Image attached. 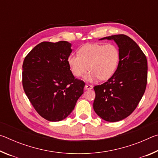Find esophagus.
Here are the masks:
<instances>
[{
    "instance_id": "34e87169",
    "label": "esophagus",
    "mask_w": 158,
    "mask_h": 158,
    "mask_svg": "<svg viewBox=\"0 0 158 158\" xmlns=\"http://www.w3.org/2000/svg\"><path fill=\"white\" fill-rule=\"evenodd\" d=\"M85 89H86V90L93 89V85H90V84H85Z\"/></svg>"
}]
</instances>
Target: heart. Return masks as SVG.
I'll list each match as a JSON object with an SVG mask.
<instances>
[{"mask_svg": "<svg viewBox=\"0 0 158 158\" xmlns=\"http://www.w3.org/2000/svg\"><path fill=\"white\" fill-rule=\"evenodd\" d=\"M120 60L118 48L113 44H87L81 47L78 55H70L68 64L72 73L76 77L84 75L88 81L97 79L105 81L114 75Z\"/></svg>", "mask_w": 158, "mask_h": 158, "instance_id": "b5f03b06", "label": "heart"}]
</instances>
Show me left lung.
<instances>
[{"label": "left lung", "instance_id": "1", "mask_svg": "<svg viewBox=\"0 0 158 158\" xmlns=\"http://www.w3.org/2000/svg\"><path fill=\"white\" fill-rule=\"evenodd\" d=\"M100 40L116 42L120 60L114 75L107 81L94 87L93 109L105 121L117 122L130 116L142 98L147 84V59L137 44L125 35H114Z\"/></svg>", "mask_w": 158, "mask_h": 158}]
</instances>
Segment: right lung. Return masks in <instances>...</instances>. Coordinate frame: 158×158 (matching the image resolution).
<instances>
[{
	"label": "right lung",
	"mask_w": 158,
	"mask_h": 158,
	"mask_svg": "<svg viewBox=\"0 0 158 158\" xmlns=\"http://www.w3.org/2000/svg\"><path fill=\"white\" fill-rule=\"evenodd\" d=\"M72 44L42 42L23 60L22 84L29 101L47 121H60L74 109L85 84L74 78L68 64Z\"/></svg>",
	"instance_id": "add662e5"
}]
</instances>
